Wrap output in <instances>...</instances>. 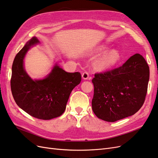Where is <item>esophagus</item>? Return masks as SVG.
Wrapping results in <instances>:
<instances>
[{
  "label": "esophagus",
  "mask_w": 158,
  "mask_h": 158,
  "mask_svg": "<svg viewBox=\"0 0 158 158\" xmlns=\"http://www.w3.org/2000/svg\"><path fill=\"white\" fill-rule=\"evenodd\" d=\"M82 78H83V79H84V80H90V79H92V77H90L89 76V73H88V72H84V73H82Z\"/></svg>",
  "instance_id": "esophagus-1"
}]
</instances>
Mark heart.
I'll use <instances>...</instances> for the list:
<instances>
[{
	"label": "heart",
	"instance_id": "1",
	"mask_svg": "<svg viewBox=\"0 0 158 158\" xmlns=\"http://www.w3.org/2000/svg\"><path fill=\"white\" fill-rule=\"evenodd\" d=\"M107 50V47L100 46L95 50V52L99 55L103 53ZM120 59V54L115 50H112L107 52L102 58H100L96 63L97 68L99 70H105L114 66L118 63Z\"/></svg>",
	"mask_w": 158,
	"mask_h": 158
}]
</instances>
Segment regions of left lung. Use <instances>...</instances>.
Segmentation results:
<instances>
[{"label":"left lung","mask_w":158,"mask_h":158,"mask_svg":"<svg viewBox=\"0 0 158 158\" xmlns=\"http://www.w3.org/2000/svg\"><path fill=\"white\" fill-rule=\"evenodd\" d=\"M149 78V66L138 53L120 67L95 73L92 80L94 113L107 122L133 115L144 103Z\"/></svg>","instance_id":"obj_1"}]
</instances>
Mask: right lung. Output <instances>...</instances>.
Segmentation results:
<instances>
[{"instance_id":"obj_1","label":"right lung","mask_w":158,"mask_h":158,"mask_svg":"<svg viewBox=\"0 0 158 158\" xmlns=\"http://www.w3.org/2000/svg\"><path fill=\"white\" fill-rule=\"evenodd\" d=\"M38 42L32 37L16 55L10 87L14 101L22 109L35 118L50 120L64 112L72 90L82 76L78 72L67 73L56 65L45 79L33 80L23 69V60L30 47Z\"/></svg>"}]
</instances>
